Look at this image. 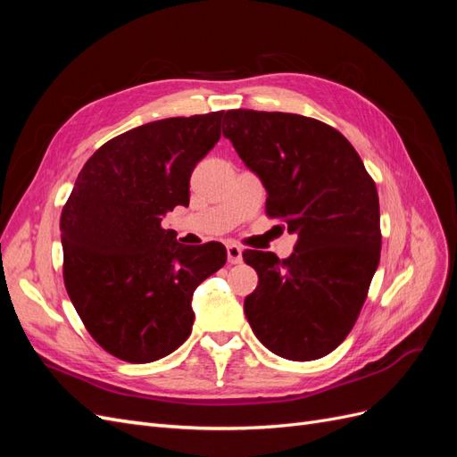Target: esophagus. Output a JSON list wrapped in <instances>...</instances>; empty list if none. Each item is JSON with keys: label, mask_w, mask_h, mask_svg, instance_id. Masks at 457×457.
I'll list each match as a JSON object with an SVG mask.
<instances>
[{"label": "esophagus", "mask_w": 457, "mask_h": 457, "mask_svg": "<svg viewBox=\"0 0 457 457\" xmlns=\"http://www.w3.org/2000/svg\"><path fill=\"white\" fill-rule=\"evenodd\" d=\"M227 259L230 265H238V262H242V247L237 244H227Z\"/></svg>", "instance_id": "esophagus-1"}]
</instances>
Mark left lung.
<instances>
[{
    "label": "left lung",
    "instance_id": "8db88e82",
    "mask_svg": "<svg viewBox=\"0 0 457 457\" xmlns=\"http://www.w3.org/2000/svg\"><path fill=\"white\" fill-rule=\"evenodd\" d=\"M223 135L267 188V215L297 234L278 259L245 250L259 276L244 312L257 339L287 361H316L349 336L381 253L379 198L354 146L324 121L228 110Z\"/></svg>",
    "mask_w": 457,
    "mask_h": 457
}]
</instances>
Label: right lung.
<instances>
[{
	"instance_id": "1",
	"label": "right lung",
	"mask_w": 457,
	"mask_h": 457,
	"mask_svg": "<svg viewBox=\"0 0 457 457\" xmlns=\"http://www.w3.org/2000/svg\"><path fill=\"white\" fill-rule=\"evenodd\" d=\"M225 112L165 118L104 143L62 207V276L81 322L120 361L145 364L181 347L192 294L227 262L223 244L185 245L162 217L188 205L192 170Z\"/></svg>"
}]
</instances>
